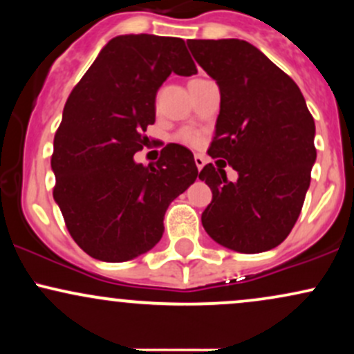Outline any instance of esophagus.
<instances>
[{
  "mask_svg": "<svg viewBox=\"0 0 354 354\" xmlns=\"http://www.w3.org/2000/svg\"><path fill=\"white\" fill-rule=\"evenodd\" d=\"M194 163H196L198 169H201L203 166L206 165V160H205V156H203V154H194Z\"/></svg>",
  "mask_w": 354,
  "mask_h": 354,
  "instance_id": "obj_1",
  "label": "esophagus"
}]
</instances>
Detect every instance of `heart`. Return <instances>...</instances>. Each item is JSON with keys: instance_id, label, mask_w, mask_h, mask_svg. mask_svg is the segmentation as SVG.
Masks as SVG:
<instances>
[{"instance_id": "obj_1", "label": "heart", "mask_w": 354, "mask_h": 354, "mask_svg": "<svg viewBox=\"0 0 354 354\" xmlns=\"http://www.w3.org/2000/svg\"><path fill=\"white\" fill-rule=\"evenodd\" d=\"M178 140L189 146H198L201 143V136L196 131H193V129H183L180 135H178Z\"/></svg>"}]
</instances>
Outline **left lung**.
Segmentation results:
<instances>
[{
  "instance_id": "obj_1",
  "label": "left lung",
  "mask_w": 354,
  "mask_h": 354,
  "mask_svg": "<svg viewBox=\"0 0 354 354\" xmlns=\"http://www.w3.org/2000/svg\"><path fill=\"white\" fill-rule=\"evenodd\" d=\"M188 48L221 93L208 154L228 161L239 176L231 183L211 163L201 169L213 193L203 226L239 253L271 250L301 213L316 160L315 120L298 84L253 44L189 39Z\"/></svg>"
}]
</instances>
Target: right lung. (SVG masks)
Listing matches in <instances>:
<instances>
[{
    "mask_svg": "<svg viewBox=\"0 0 354 354\" xmlns=\"http://www.w3.org/2000/svg\"><path fill=\"white\" fill-rule=\"evenodd\" d=\"M185 41L154 35L116 36L73 88L55 135L53 198L84 253L120 263L163 236L169 203L198 176L193 153L169 143L156 163L133 160L149 143L154 100L171 73H196Z\"/></svg>",
    "mask_w": 354,
    "mask_h": 354,
    "instance_id": "obj_1",
    "label": "right lung"
}]
</instances>
